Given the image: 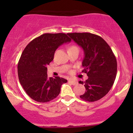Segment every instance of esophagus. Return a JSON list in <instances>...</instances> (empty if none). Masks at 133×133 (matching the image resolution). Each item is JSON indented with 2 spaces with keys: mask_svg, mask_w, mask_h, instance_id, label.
Segmentation results:
<instances>
[{
  "mask_svg": "<svg viewBox=\"0 0 133 133\" xmlns=\"http://www.w3.org/2000/svg\"><path fill=\"white\" fill-rule=\"evenodd\" d=\"M69 82H70L71 84L73 85H76V84H78V82L76 81V80H73V79H69Z\"/></svg>",
  "mask_w": 133,
  "mask_h": 133,
  "instance_id": "1",
  "label": "esophagus"
}]
</instances>
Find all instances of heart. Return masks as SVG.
Wrapping results in <instances>:
<instances>
[{"label": "heart", "mask_w": 133, "mask_h": 133, "mask_svg": "<svg viewBox=\"0 0 133 133\" xmlns=\"http://www.w3.org/2000/svg\"><path fill=\"white\" fill-rule=\"evenodd\" d=\"M76 48V47H75V46H71V47H70L69 48Z\"/></svg>", "instance_id": "obj_1"}]
</instances>
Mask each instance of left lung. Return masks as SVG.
Masks as SVG:
<instances>
[{
	"label": "left lung",
	"instance_id": "left-lung-1",
	"mask_svg": "<svg viewBox=\"0 0 133 133\" xmlns=\"http://www.w3.org/2000/svg\"><path fill=\"white\" fill-rule=\"evenodd\" d=\"M71 39L83 49V73L88 78L84 84L85 92L82 100L95 102L108 93L114 84L117 72L116 57L109 45L102 37L90 33H68Z\"/></svg>",
	"mask_w": 133,
	"mask_h": 133
}]
</instances>
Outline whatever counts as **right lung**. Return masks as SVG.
Wrapping results in <instances>:
<instances>
[{
  "label": "right lung",
  "mask_w": 133,
  "mask_h": 133,
  "mask_svg": "<svg viewBox=\"0 0 133 133\" xmlns=\"http://www.w3.org/2000/svg\"><path fill=\"white\" fill-rule=\"evenodd\" d=\"M65 33H44L27 45L18 63V79L28 96L38 102L55 98L68 80L59 76L49 78L47 65L53 60L60 45L70 42Z\"/></svg>",
  "instance_id": "1"
}]
</instances>
